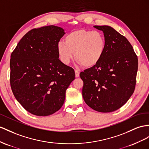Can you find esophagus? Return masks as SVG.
Masks as SVG:
<instances>
[{
  "label": "esophagus",
  "mask_w": 149,
  "mask_h": 149,
  "mask_svg": "<svg viewBox=\"0 0 149 149\" xmlns=\"http://www.w3.org/2000/svg\"><path fill=\"white\" fill-rule=\"evenodd\" d=\"M75 77H79V75H80V72L77 70H75Z\"/></svg>",
  "instance_id": "1"
}]
</instances>
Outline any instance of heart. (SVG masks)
<instances>
[{
	"label": "heart",
	"instance_id": "heart-1",
	"mask_svg": "<svg viewBox=\"0 0 149 149\" xmlns=\"http://www.w3.org/2000/svg\"><path fill=\"white\" fill-rule=\"evenodd\" d=\"M105 48L103 34L87 29H79L68 33L65 37V41H60L56 45L59 58L63 64H69L75 54L78 63L88 68L100 62Z\"/></svg>",
	"mask_w": 149,
	"mask_h": 149
}]
</instances>
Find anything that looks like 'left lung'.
Listing matches in <instances>:
<instances>
[{
    "label": "left lung",
    "mask_w": 149,
    "mask_h": 149,
    "mask_svg": "<svg viewBox=\"0 0 149 149\" xmlns=\"http://www.w3.org/2000/svg\"><path fill=\"white\" fill-rule=\"evenodd\" d=\"M104 33L106 48L96 65L81 72L82 96L95 111L109 113L120 108L134 92L138 58L128 40L109 26H94Z\"/></svg>",
    "instance_id": "obj_1"
}]
</instances>
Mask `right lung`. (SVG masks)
<instances>
[{
  "label": "right lung",
  "instance_id": "add662e5",
  "mask_svg": "<svg viewBox=\"0 0 149 149\" xmlns=\"http://www.w3.org/2000/svg\"><path fill=\"white\" fill-rule=\"evenodd\" d=\"M64 29L50 25L22 38L10 56V86L16 100L34 115L49 116L62 108L75 79L73 68L59 60L56 45Z\"/></svg>",
  "mask_w": 149,
  "mask_h": 149
}]
</instances>
